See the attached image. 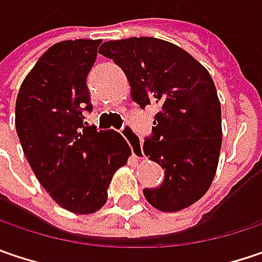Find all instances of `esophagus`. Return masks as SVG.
Segmentation results:
<instances>
[{
	"label": "esophagus",
	"instance_id": "34e87169",
	"mask_svg": "<svg viewBox=\"0 0 262 262\" xmlns=\"http://www.w3.org/2000/svg\"><path fill=\"white\" fill-rule=\"evenodd\" d=\"M121 133H123V136L126 138V141L129 142L135 159L144 160V159H145V154H144V149H142V144H141V141L138 139V136L133 133V130H132L129 126H126V127L121 130Z\"/></svg>",
	"mask_w": 262,
	"mask_h": 262
}]
</instances>
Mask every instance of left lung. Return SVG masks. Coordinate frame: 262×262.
I'll list each match as a JSON object with an SVG mask.
<instances>
[{
    "instance_id": "obj_1",
    "label": "left lung",
    "mask_w": 262,
    "mask_h": 262,
    "mask_svg": "<svg viewBox=\"0 0 262 262\" xmlns=\"http://www.w3.org/2000/svg\"><path fill=\"white\" fill-rule=\"evenodd\" d=\"M99 53L123 70L132 99L154 105L144 152L164 169L163 184L144 188L151 206L178 212L208 191L223 142L221 103L208 70L175 44L152 37L106 41Z\"/></svg>"
}]
</instances>
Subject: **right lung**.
<instances>
[{
    "instance_id": "obj_1",
    "label": "right lung",
    "mask_w": 262,
    "mask_h": 262,
    "mask_svg": "<svg viewBox=\"0 0 262 262\" xmlns=\"http://www.w3.org/2000/svg\"><path fill=\"white\" fill-rule=\"evenodd\" d=\"M100 39L60 41L42 54L25 77L16 99V132L39 184L60 206L93 213L108 197L130 146L116 130H96L85 80Z\"/></svg>"
}]
</instances>
